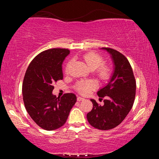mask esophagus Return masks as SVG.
I'll return each instance as SVG.
<instances>
[{"label":"esophagus","mask_w":159,"mask_h":159,"mask_svg":"<svg viewBox=\"0 0 159 159\" xmlns=\"http://www.w3.org/2000/svg\"><path fill=\"white\" fill-rule=\"evenodd\" d=\"M83 100H84V98H81V97H78V98H77V101L78 102H80V101H83Z\"/></svg>","instance_id":"34e87169"}]
</instances>
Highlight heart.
<instances>
[{
    "label": "heart",
    "mask_w": 159,
    "mask_h": 159,
    "mask_svg": "<svg viewBox=\"0 0 159 159\" xmlns=\"http://www.w3.org/2000/svg\"><path fill=\"white\" fill-rule=\"evenodd\" d=\"M83 59L87 64V65L91 69H96V73L98 76L102 80L108 79L111 74V69L108 64H103L104 60L101 55L96 52H88L83 55ZM71 61H69L66 64L65 71L68 72ZM98 83L95 80H80L76 83L75 88L81 95H88L91 91L94 90L98 88Z\"/></svg>",
    "instance_id": "heart-1"
}]
</instances>
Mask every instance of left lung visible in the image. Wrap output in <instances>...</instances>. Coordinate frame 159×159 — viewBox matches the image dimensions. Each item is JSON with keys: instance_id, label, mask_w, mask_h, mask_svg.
Masks as SVG:
<instances>
[{"instance_id": "1", "label": "left lung", "mask_w": 159, "mask_h": 159, "mask_svg": "<svg viewBox=\"0 0 159 159\" xmlns=\"http://www.w3.org/2000/svg\"><path fill=\"white\" fill-rule=\"evenodd\" d=\"M101 49L111 55L114 70L107 85L98 92L99 98H107L104 105L90 99L93 107L88 113L87 119L93 127L106 130L118 126L130 112L135 98L136 81L130 64L123 54L109 48Z\"/></svg>"}]
</instances>
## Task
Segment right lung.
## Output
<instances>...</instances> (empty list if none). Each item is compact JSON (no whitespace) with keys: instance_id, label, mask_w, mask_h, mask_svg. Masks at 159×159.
Masks as SVG:
<instances>
[{"instance_id":"right-lung-1","label":"right lung","mask_w":159,"mask_h":159,"mask_svg":"<svg viewBox=\"0 0 159 159\" xmlns=\"http://www.w3.org/2000/svg\"><path fill=\"white\" fill-rule=\"evenodd\" d=\"M70 52L52 48L39 54L29 64L22 84L25 108L36 124L46 130H56L66 123L76 102L73 93L61 98L52 94V84L63 79L62 63Z\"/></svg>"}]
</instances>
